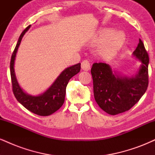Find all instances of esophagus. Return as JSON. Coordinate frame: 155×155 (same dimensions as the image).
<instances>
[{"instance_id":"34e87169","label":"esophagus","mask_w":155,"mask_h":155,"mask_svg":"<svg viewBox=\"0 0 155 155\" xmlns=\"http://www.w3.org/2000/svg\"><path fill=\"white\" fill-rule=\"evenodd\" d=\"M81 68L84 71H89L90 68V63L88 60H84L81 62Z\"/></svg>"}]
</instances>
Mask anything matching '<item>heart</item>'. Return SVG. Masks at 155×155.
<instances>
[{
    "label": "heart",
    "instance_id": "b5f03b06",
    "mask_svg": "<svg viewBox=\"0 0 155 155\" xmlns=\"http://www.w3.org/2000/svg\"><path fill=\"white\" fill-rule=\"evenodd\" d=\"M124 35L120 32H114L112 30L106 29L101 33L99 41L101 42L106 41L103 47L104 54L112 55L117 52L122 47L124 42Z\"/></svg>",
    "mask_w": 155,
    "mask_h": 155
}]
</instances>
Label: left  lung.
<instances>
[{
	"label": "left lung",
	"instance_id": "left-lung-1",
	"mask_svg": "<svg viewBox=\"0 0 155 155\" xmlns=\"http://www.w3.org/2000/svg\"><path fill=\"white\" fill-rule=\"evenodd\" d=\"M133 55L141 61L142 65L138 74L132 78L115 75L106 63L92 65L94 97L100 108L108 114L116 115L128 111L147 91L149 60L144 44L140 38Z\"/></svg>",
	"mask_w": 155,
	"mask_h": 155
}]
</instances>
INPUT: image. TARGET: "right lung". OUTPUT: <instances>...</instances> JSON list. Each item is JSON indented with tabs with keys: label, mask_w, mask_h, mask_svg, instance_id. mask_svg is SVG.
I'll list each match as a JSON object with an SVG mask.
<instances>
[{
	"label": "right lung",
	"mask_w": 155,
	"mask_h": 155,
	"mask_svg": "<svg viewBox=\"0 0 155 155\" xmlns=\"http://www.w3.org/2000/svg\"><path fill=\"white\" fill-rule=\"evenodd\" d=\"M29 28L30 25L27 27L21 33L15 50L13 51V54L12 55V58H11L10 73L12 90H13V93L16 99L27 109L39 116H49L58 111L63 106L65 101V91H66L68 83L73 76H75L80 71L81 64L78 63L64 70L58 76V79L55 80L53 84L42 95L32 96L25 93L20 88L16 79L14 65H15L16 54H17V49L21 43L23 35Z\"/></svg>",
	"instance_id": "obj_1"
}]
</instances>
